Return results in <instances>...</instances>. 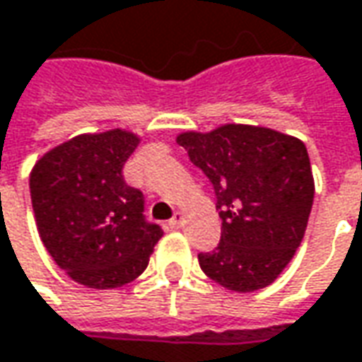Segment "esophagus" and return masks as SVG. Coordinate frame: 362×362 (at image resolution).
<instances>
[{"label": "esophagus", "instance_id": "obj_1", "mask_svg": "<svg viewBox=\"0 0 362 362\" xmlns=\"http://www.w3.org/2000/svg\"><path fill=\"white\" fill-rule=\"evenodd\" d=\"M168 226H170L172 230H176V228H180L182 226V214L176 212L174 216H172V220L168 222Z\"/></svg>", "mask_w": 362, "mask_h": 362}]
</instances>
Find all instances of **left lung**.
<instances>
[{
    "mask_svg": "<svg viewBox=\"0 0 362 362\" xmlns=\"http://www.w3.org/2000/svg\"><path fill=\"white\" fill-rule=\"evenodd\" d=\"M178 144L210 180L222 238L198 253L204 274L232 291L277 279L303 240L313 206V174L301 140L264 127L226 124L186 132Z\"/></svg>",
    "mask_w": 362,
    "mask_h": 362,
    "instance_id": "1",
    "label": "left lung"
}]
</instances>
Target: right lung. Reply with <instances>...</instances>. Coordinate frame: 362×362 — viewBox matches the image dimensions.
I'll list each match as a JSON object with an SVG mask.
<instances>
[{
    "instance_id": "obj_1",
    "label": "right lung",
    "mask_w": 362,
    "mask_h": 362,
    "mask_svg": "<svg viewBox=\"0 0 362 362\" xmlns=\"http://www.w3.org/2000/svg\"><path fill=\"white\" fill-rule=\"evenodd\" d=\"M139 139L124 130L83 134L47 152L29 178L39 235L81 285L115 289L148 265L162 228L144 216V194L124 182Z\"/></svg>"
}]
</instances>
